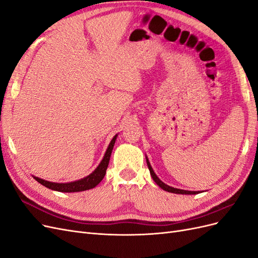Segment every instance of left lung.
Wrapping results in <instances>:
<instances>
[{
  "mask_svg": "<svg viewBox=\"0 0 258 258\" xmlns=\"http://www.w3.org/2000/svg\"><path fill=\"white\" fill-rule=\"evenodd\" d=\"M145 158H146V163H147L148 170H150V173H151V175H152V177L154 179V182L157 184L160 187V188H162L163 190H166L168 192L179 194V195H197V194L201 192V191H191V190H184V189H179V188H174V187H172V186H169V185L165 184L157 175H156V173L154 172V170H153V168L151 166L150 160H148V158H147V156H145Z\"/></svg>",
  "mask_w": 258,
  "mask_h": 258,
  "instance_id": "left-lung-1",
  "label": "left lung"
}]
</instances>
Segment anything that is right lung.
Instances as JSON below:
<instances>
[{"mask_svg":"<svg viewBox=\"0 0 258 258\" xmlns=\"http://www.w3.org/2000/svg\"><path fill=\"white\" fill-rule=\"evenodd\" d=\"M117 136H118V135L114 136V138L112 139V141L110 142V144H108V146H107V150H106V152L103 156V159L101 160V162L99 163V166L95 170H93L89 175L85 176L81 179H77V181L69 182V183H54V182L45 181V179L36 177L34 175H33V177L35 178V181H37L43 186L47 187V188L56 190V191H61V192H77V191H84V190L95 188V187L101 181H102L105 173H106V169H107V166H108V162H110L111 154H112Z\"/></svg>","mask_w":258,"mask_h":258,"instance_id":"right-lung-1","label":"right lung"}]
</instances>
